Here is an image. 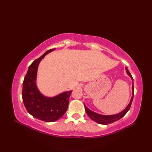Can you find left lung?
<instances>
[{
	"mask_svg": "<svg viewBox=\"0 0 152 152\" xmlns=\"http://www.w3.org/2000/svg\"><path fill=\"white\" fill-rule=\"evenodd\" d=\"M126 69V72H127V74L129 76L131 79L132 81H133V86H132V91H133V96H132L131 101L129 102V104H128V106L126 107V108L121 112L120 113L117 114H114V115H101L99 114H96V113L93 112L91 110L87 107V106L84 104L85 106V109H86V112L88 115H89V117L91 118L92 120L95 121V122L98 123L99 124H102V125H108L110 124H112L113 122H115L116 121L120 119L121 118L124 117V116L127 114V112L129 111V110L130 109L131 106V103L132 101H133V95H134V86H133V78L131 76V74L129 72V71L128 70L127 68L125 67Z\"/></svg>",
	"mask_w": 152,
	"mask_h": 152,
	"instance_id": "1",
	"label": "left lung"
}]
</instances>
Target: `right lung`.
Masks as SVG:
<instances>
[{
  "instance_id": "obj_1",
  "label": "right lung",
  "mask_w": 152,
  "mask_h": 152,
  "mask_svg": "<svg viewBox=\"0 0 152 152\" xmlns=\"http://www.w3.org/2000/svg\"><path fill=\"white\" fill-rule=\"evenodd\" d=\"M55 49L47 51L28 67L23 83V102L27 112L35 118L46 122L56 121L67 110L72 91L61 93L53 97H46L38 89L36 79L38 66L45 56Z\"/></svg>"
}]
</instances>
